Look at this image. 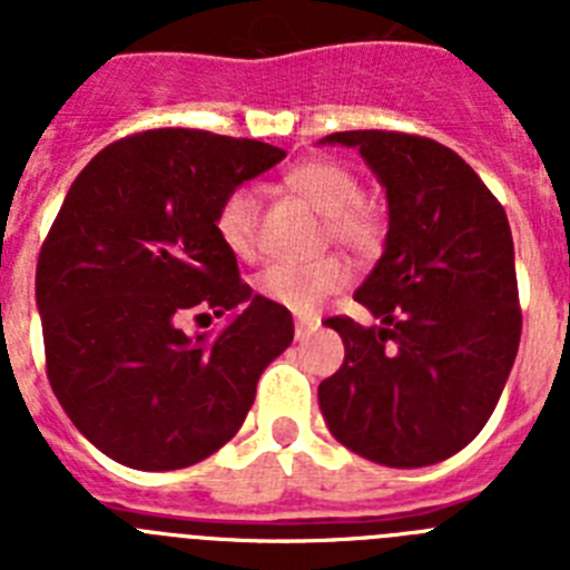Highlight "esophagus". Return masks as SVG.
Returning a JSON list of instances; mask_svg holds the SVG:
<instances>
[{"label":"esophagus","instance_id":"1","mask_svg":"<svg viewBox=\"0 0 570 570\" xmlns=\"http://www.w3.org/2000/svg\"><path fill=\"white\" fill-rule=\"evenodd\" d=\"M316 328H320V320H316V316H296V322H294L296 340H305V336L314 334Z\"/></svg>","mask_w":570,"mask_h":570}]
</instances>
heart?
<instances>
[{"mask_svg": "<svg viewBox=\"0 0 570 570\" xmlns=\"http://www.w3.org/2000/svg\"><path fill=\"white\" fill-rule=\"evenodd\" d=\"M285 185L302 196L316 214L325 216V230L336 245L360 256L374 254L382 245L385 225L371 205L362 203L360 183L347 168L328 159H308L288 170ZM256 219H259V203L254 190L234 188L216 208V236L230 254L248 256L256 245ZM345 282V265L334 256H325L316 262H271L256 276V291L271 302H279L282 308L311 314Z\"/></svg>", "mask_w": 570, "mask_h": 570, "instance_id": "1", "label": "heart"}]
</instances>
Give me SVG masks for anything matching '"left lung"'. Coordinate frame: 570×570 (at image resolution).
<instances>
[{
  "label": "left lung",
  "mask_w": 570,
  "mask_h": 570,
  "mask_svg": "<svg viewBox=\"0 0 570 570\" xmlns=\"http://www.w3.org/2000/svg\"><path fill=\"white\" fill-rule=\"evenodd\" d=\"M385 188V254L354 299L380 325L331 316L345 362L320 382L336 442L387 468L454 456L485 428L522 334L511 225L471 165L396 130H342Z\"/></svg>",
  "instance_id": "left-lung-1"
}]
</instances>
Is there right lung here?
<instances>
[{"label":"right lung","mask_w":570,"mask_h":570,"mask_svg":"<svg viewBox=\"0 0 570 570\" xmlns=\"http://www.w3.org/2000/svg\"><path fill=\"white\" fill-rule=\"evenodd\" d=\"M282 159L256 139L159 128L99 150L70 185L39 250L37 308L50 387L110 460L203 462L294 340L291 311L250 294L214 228L223 196ZM190 309L232 322L188 337L178 322Z\"/></svg>","instance_id":"1"}]
</instances>
